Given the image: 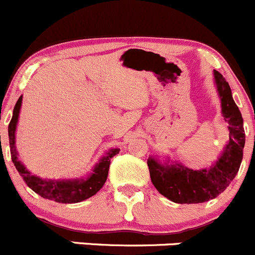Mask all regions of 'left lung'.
I'll return each instance as SVG.
<instances>
[{
  "label": "left lung",
  "instance_id": "obj_1",
  "mask_svg": "<svg viewBox=\"0 0 255 255\" xmlns=\"http://www.w3.org/2000/svg\"><path fill=\"white\" fill-rule=\"evenodd\" d=\"M213 80L221 100V113L229 123V141L217 160L210 167L193 170L169 156L165 160L150 156L147 159L151 182L159 193L175 203H203L216 198L229 187L239 171L245 144L243 117L233 99L229 82L213 70Z\"/></svg>",
  "mask_w": 255,
  "mask_h": 255
}]
</instances>
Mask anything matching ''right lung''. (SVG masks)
Masks as SVG:
<instances>
[{
    "mask_svg": "<svg viewBox=\"0 0 255 255\" xmlns=\"http://www.w3.org/2000/svg\"><path fill=\"white\" fill-rule=\"evenodd\" d=\"M21 103L22 96H20L13 108L12 118L8 125V139H10L11 159L27 187L43 198L58 203H79L98 193L107 182L111 160L119 152V148H112L104 156H102L99 162H96L91 173L86 174V176L75 179H43L34 175L20 161L19 152L16 150V127L19 122Z\"/></svg>",
    "mask_w": 255,
    "mask_h": 255,
    "instance_id": "1",
    "label": "right lung"
}]
</instances>
